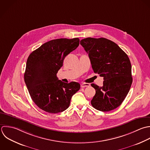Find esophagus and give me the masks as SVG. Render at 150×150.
<instances>
[{"mask_svg": "<svg viewBox=\"0 0 150 150\" xmlns=\"http://www.w3.org/2000/svg\"><path fill=\"white\" fill-rule=\"evenodd\" d=\"M81 88H85V87H89L90 84L88 83H82L81 85Z\"/></svg>", "mask_w": 150, "mask_h": 150, "instance_id": "34e87169", "label": "esophagus"}]
</instances>
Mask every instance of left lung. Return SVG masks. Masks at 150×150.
I'll return each instance as SVG.
<instances>
[{"label":"left lung","mask_w":150,"mask_h":150,"mask_svg":"<svg viewBox=\"0 0 150 150\" xmlns=\"http://www.w3.org/2000/svg\"><path fill=\"white\" fill-rule=\"evenodd\" d=\"M80 44L88 54L93 72L104 79L102 86L91 84L96 90L92 106L102 112L116 109L126 98L133 82L129 58L117 44L105 38L88 37Z\"/></svg>","instance_id":"1"}]
</instances>
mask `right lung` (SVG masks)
Segmentation results:
<instances>
[{
  "label": "right lung",
  "mask_w": 150,
  "mask_h": 150,
  "mask_svg": "<svg viewBox=\"0 0 150 150\" xmlns=\"http://www.w3.org/2000/svg\"><path fill=\"white\" fill-rule=\"evenodd\" d=\"M79 44L78 38L52 40L43 44L28 56L24 81L32 100L42 110L50 113L65 110L72 96L79 90V83H65L57 76L65 57Z\"/></svg>",
  "instance_id": "right-lung-1"
}]
</instances>
